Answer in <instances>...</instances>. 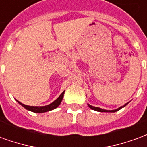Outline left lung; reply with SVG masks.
I'll return each instance as SVG.
<instances>
[{
    "mask_svg": "<svg viewBox=\"0 0 147 147\" xmlns=\"http://www.w3.org/2000/svg\"><path fill=\"white\" fill-rule=\"evenodd\" d=\"M127 104H125L123 106H121V107H120L119 109H115V110H105V109H100L98 108V107H94V106H92V105H88V106H89L90 108L91 109H93V110L98 111V112H110V113H115V112H117V111L120 110L121 108H123V107H124V106H126Z\"/></svg>",
    "mask_w": 147,
    "mask_h": 147,
    "instance_id": "obj_1",
    "label": "left lung"
}]
</instances>
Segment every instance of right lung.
I'll use <instances>...</instances> for the list:
<instances>
[{"mask_svg":"<svg viewBox=\"0 0 147 147\" xmlns=\"http://www.w3.org/2000/svg\"><path fill=\"white\" fill-rule=\"evenodd\" d=\"M64 91L61 95L59 96L57 100H55L54 102L49 104L48 105H45V106H30V105H26L24 104H22L21 102H18L22 106H24V108L27 109V110H30L31 112H34V113H45V112H48V111L53 110L57 107L58 105L61 104V102H62V99H63V97H64Z\"/></svg>","mask_w":147,"mask_h":147,"instance_id":"right-lung-1","label":"right lung"}]
</instances>
